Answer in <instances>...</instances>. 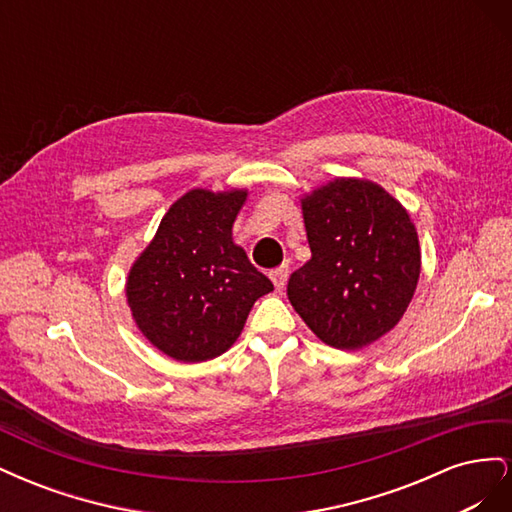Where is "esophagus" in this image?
I'll return each mask as SVG.
<instances>
[{
  "instance_id": "esophagus-1",
  "label": "esophagus",
  "mask_w": 512,
  "mask_h": 512,
  "mask_svg": "<svg viewBox=\"0 0 512 512\" xmlns=\"http://www.w3.org/2000/svg\"><path fill=\"white\" fill-rule=\"evenodd\" d=\"M288 267L286 265H282V267H277V269H273L271 273H269V277L273 280V284H275V290H284V286H286V280H288Z\"/></svg>"
}]
</instances>
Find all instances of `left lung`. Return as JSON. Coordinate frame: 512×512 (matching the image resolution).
Instances as JSON below:
<instances>
[{"label": "left lung", "instance_id": "8db88e82", "mask_svg": "<svg viewBox=\"0 0 512 512\" xmlns=\"http://www.w3.org/2000/svg\"><path fill=\"white\" fill-rule=\"evenodd\" d=\"M312 250L288 280L290 305L314 335L359 350L395 329L421 275L410 213L380 183L337 177L301 196Z\"/></svg>", "mask_w": 512, "mask_h": 512}]
</instances>
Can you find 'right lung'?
I'll return each mask as SVG.
<instances>
[{
  "instance_id": "add662e5",
  "label": "right lung",
  "mask_w": 512,
  "mask_h": 512,
  "mask_svg": "<svg viewBox=\"0 0 512 512\" xmlns=\"http://www.w3.org/2000/svg\"><path fill=\"white\" fill-rule=\"evenodd\" d=\"M245 188H194L177 198L126 277V301L147 342L203 363L237 342L254 303L273 290L232 239Z\"/></svg>"
}]
</instances>
